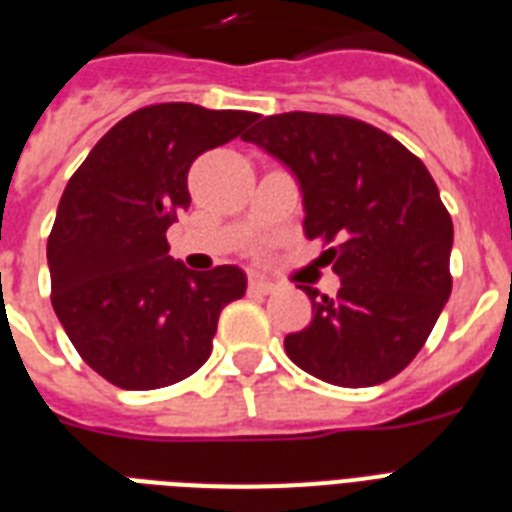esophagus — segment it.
Returning a JSON list of instances; mask_svg holds the SVG:
<instances>
[{"instance_id":"esophagus-1","label":"esophagus","mask_w":512,"mask_h":512,"mask_svg":"<svg viewBox=\"0 0 512 512\" xmlns=\"http://www.w3.org/2000/svg\"><path fill=\"white\" fill-rule=\"evenodd\" d=\"M273 289L276 287H273L271 281L260 279V276H252V279H249V292H252V295H271Z\"/></svg>"}]
</instances>
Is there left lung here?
Wrapping results in <instances>:
<instances>
[{
	"label": "left lung",
	"instance_id": "obj_1",
	"mask_svg": "<svg viewBox=\"0 0 512 512\" xmlns=\"http://www.w3.org/2000/svg\"><path fill=\"white\" fill-rule=\"evenodd\" d=\"M244 140L295 175L305 236L335 241L321 257L340 276L337 297L305 287L313 319L284 337L287 356L340 388L396 377L452 295L454 228L436 180L388 132L348 116H265Z\"/></svg>",
	"mask_w": 512,
	"mask_h": 512
}]
</instances>
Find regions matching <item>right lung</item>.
Here are the masks:
<instances>
[{
  "mask_svg": "<svg viewBox=\"0 0 512 512\" xmlns=\"http://www.w3.org/2000/svg\"><path fill=\"white\" fill-rule=\"evenodd\" d=\"M257 114L159 103L98 140L60 196L47 239L52 308L79 356L124 390L167 388L212 353L220 311L247 292L236 265L188 271L167 228L188 209V170Z\"/></svg>",
  "mask_w": 512,
  "mask_h": 512,
  "instance_id": "1",
  "label": "right lung"
}]
</instances>
